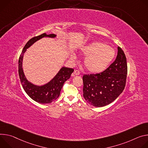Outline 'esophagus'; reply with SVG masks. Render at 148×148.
<instances>
[{
    "label": "esophagus",
    "instance_id": "34e87169",
    "mask_svg": "<svg viewBox=\"0 0 148 148\" xmlns=\"http://www.w3.org/2000/svg\"><path fill=\"white\" fill-rule=\"evenodd\" d=\"M80 74V72H79V71H78L77 70H75V71H74V72H73V75L75 76V75H79Z\"/></svg>",
    "mask_w": 148,
    "mask_h": 148
}]
</instances>
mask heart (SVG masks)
I'll return each instance as SVG.
<instances>
[{
  "label": "heart",
  "mask_w": 148,
  "mask_h": 148,
  "mask_svg": "<svg viewBox=\"0 0 148 148\" xmlns=\"http://www.w3.org/2000/svg\"><path fill=\"white\" fill-rule=\"evenodd\" d=\"M81 52L86 56L84 60L85 68L93 73L106 70L115 56V51L112 47L101 42H94L84 47ZM71 58L74 59L76 56L72 55Z\"/></svg>",
  "instance_id": "heart-1"
}]
</instances>
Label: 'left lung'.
I'll return each instance as SVG.
<instances>
[{"label": "left lung", "mask_w": 148, "mask_h": 148, "mask_svg": "<svg viewBox=\"0 0 148 148\" xmlns=\"http://www.w3.org/2000/svg\"><path fill=\"white\" fill-rule=\"evenodd\" d=\"M118 50L115 60L105 71L83 76L84 97L93 106L110 104L125 89L127 72L126 58L120 47Z\"/></svg>", "instance_id": "obj_1"}]
</instances>
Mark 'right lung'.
I'll use <instances>...</instances> for the list:
<instances>
[{
  "label": "right lung",
  "mask_w": 148,
  "mask_h": 148,
  "mask_svg": "<svg viewBox=\"0 0 148 148\" xmlns=\"http://www.w3.org/2000/svg\"><path fill=\"white\" fill-rule=\"evenodd\" d=\"M56 36V35L55 34L46 35V34H43L39 36L32 38L25 45L19 59L18 72L23 89L33 100L42 104L50 103L57 99L60 95V90L64 83L70 78L74 70L72 68L62 67L56 75L47 84L42 86H37L30 83L25 76L22 68L23 55L27 48L39 39L44 37L55 38Z\"/></svg>",
  "instance_id": "obj_1"
}]
</instances>
